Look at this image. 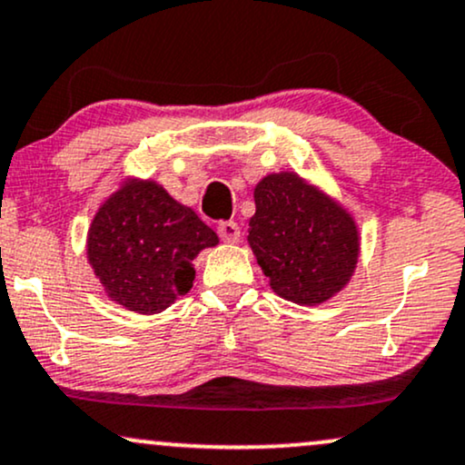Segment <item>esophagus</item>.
Returning <instances> with one entry per match:
<instances>
[{
  "mask_svg": "<svg viewBox=\"0 0 465 465\" xmlns=\"http://www.w3.org/2000/svg\"><path fill=\"white\" fill-rule=\"evenodd\" d=\"M217 234H220L222 242L226 243H237L242 239V231H239L237 222H220L217 226Z\"/></svg>",
  "mask_w": 465,
  "mask_h": 465,
  "instance_id": "esophagus-1",
  "label": "esophagus"
}]
</instances>
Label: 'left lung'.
I'll list each match as a JSON object with an SVG mask.
<instances>
[{
    "label": "left lung",
    "instance_id": "obj_1",
    "mask_svg": "<svg viewBox=\"0 0 465 465\" xmlns=\"http://www.w3.org/2000/svg\"><path fill=\"white\" fill-rule=\"evenodd\" d=\"M248 243L269 286L300 306L328 302L351 280L360 259L353 215L297 172H273L254 187Z\"/></svg>",
    "mask_w": 465,
    "mask_h": 465
}]
</instances>
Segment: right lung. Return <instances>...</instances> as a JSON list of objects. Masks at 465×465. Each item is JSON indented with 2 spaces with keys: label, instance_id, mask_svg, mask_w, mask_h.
Returning a JSON list of instances; mask_svg holds the SVG:
<instances>
[{
  "label": "right lung",
  "instance_id": "1",
  "mask_svg": "<svg viewBox=\"0 0 465 465\" xmlns=\"http://www.w3.org/2000/svg\"><path fill=\"white\" fill-rule=\"evenodd\" d=\"M217 234L153 179L129 176L99 206L85 254L112 302L157 314L192 289L193 259Z\"/></svg>",
  "mask_w": 465,
  "mask_h": 465
}]
</instances>
